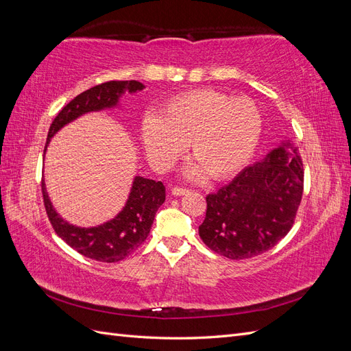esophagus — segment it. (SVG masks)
Listing matches in <instances>:
<instances>
[{"mask_svg": "<svg viewBox=\"0 0 351 351\" xmlns=\"http://www.w3.org/2000/svg\"><path fill=\"white\" fill-rule=\"evenodd\" d=\"M189 192H190V190L183 189V187H173L171 195H173V196H183V195H187Z\"/></svg>", "mask_w": 351, "mask_h": 351, "instance_id": "obj_1", "label": "esophagus"}]
</instances>
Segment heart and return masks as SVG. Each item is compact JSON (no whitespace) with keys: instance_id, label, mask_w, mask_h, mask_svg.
<instances>
[{"instance_id":"heart-1","label":"heart","mask_w":351,"mask_h":351,"mask_svg":"<svg viewBox=\"0 0 351 351\" xmlns=\"http://www.w3.org/2000/svg\"><path fill=\"white\" fill-rule=\"evenodd\" d=\"M262 115L250 99L197 89L169 99L161 115L147 112L141 125L145 151L161 171L171 168L187 147L195 158L186 168L193 180H222L239 173L256 149Z\"/></svg>"}]
</instances>
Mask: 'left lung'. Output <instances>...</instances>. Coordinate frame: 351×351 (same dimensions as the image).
I'll return each mask as SVG.
<instances>
[{
    "instance_id": "8db88e82",
    "label": "left lung",
    "mask_w": 351,
    "mask_h": 351,
    "mask_svg": "<svg viewBox=\"0 0 351 351\" xmlns=\"http://www.w3.org/2000/svg\"><path fill=\"white\" fill-rule=\"evenodd\" d=\"M303 164L297 146L284 139L261 161L217 193L206 196L199 236L228 259H249L272 249L290 231L303 195Z\"/></svg>"
}]
</instances>
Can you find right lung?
Masks as SVG:
<instances>
[{
  "mask_svg": "<svg viewBox=\"0 0 351 351\" xmlns=\"http://www.w3.org/2000/svg\"><path fill=\"white\" fill-rule=\"evenodd\" d=\"M143 89L145 84L137 80H112L82 92L52 121L45 152L52 137L62 127L88 112L119 108L124 93L133 95ZM42 195L48 218L57 234L83 256L110 263L125 259L146 240L156 210L165 202V186L162 182L134 176L130 193L121 210L114 218L95 227H79L62 218L52 205L45 182H42Z\"/></svg>",
  "mask_w": 351,
  "mask_h": 351,
  "instance_id": "1",
  "label": "right lung"
}]
</instances>
